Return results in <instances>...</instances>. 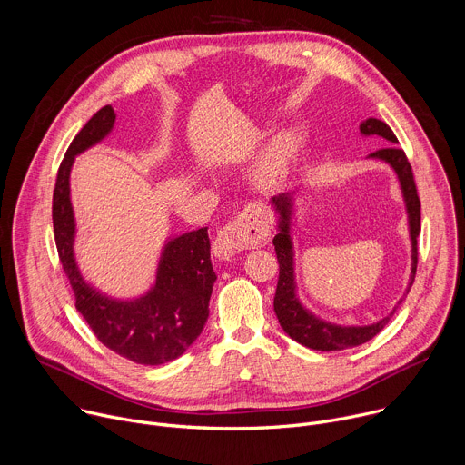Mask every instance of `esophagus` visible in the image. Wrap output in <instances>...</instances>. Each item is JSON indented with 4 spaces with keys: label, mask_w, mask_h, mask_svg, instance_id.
<instances>
[{
    "label": "esophagus",
    "mask_w": 465,
    "mask_h": 465,
    "mask_svg": "<svg viewBox=\"0 0 465 465\" xmlns=\"http://www.w3.org/2000/svg\"><path fill=\"white\" fill-rule=\"evenodd\" d=\"M270 223L266 215L253 208L242 210L232 223L223 226L213 242V252L221 259H232L248 248H261L270 242Z\"/></svg>",
    "instance_id": "esophagus-1"
}]
</instances>
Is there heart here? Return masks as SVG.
I'll return each mask as SVG.
<instances>
[{"instance_id":"heart-1","label":"heart","mask_w":465,"mask_h":465,"mask_svg":"<svg viewBox=\"0 0 465 465\" xmlns=\"http://www.w3.org/2000/svg\"><path fill=\"white\" fill-rule=\"evenodd\" d=\"M295 159V142L279 138L255 170V179L262 188H279L290 175Z\"/></svg>"}]
</instances>
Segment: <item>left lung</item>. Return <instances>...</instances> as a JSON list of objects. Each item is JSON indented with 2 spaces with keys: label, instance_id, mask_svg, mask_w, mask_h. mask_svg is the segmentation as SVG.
<instances>
[{
  "label": "left lung",
  "instance_id": "8db88e82",
  "mask_svg": "<svg viewBox=\"0 0 465 465\" xmlns=\"http://www.w3.org/2000/svg\"><path fill=\"white\" fill-rule=\"evenodd\" d=\"M360 131L365 136L380 134L385 140H389L391 143L398 142L392 129L378 118L363 120L360 124ZM371 157H376V159H381V161L389 163L396 170L398 179L401 183V190H403V197H405L407 212H409L411 239H412V272H411V281H409V286H407V293H409V290L414 282V275H416V266H418V241L416 239H418L420 230H421V224H420V219H421L420 208H421V204H420V197H418V190H416V183H414V173H412V168L409 164L405 151L398 145L381 147V149L374 151ZM272 203L275 204V208L281 213L279 233L273 237V246H275L277 262H279V279H277V290H275V297H273V311H275V316H277L279 325L282 327V331L292 340H295L297 343H301L308 349L327 351V352L367 343L376 334H380L383 331V327L391 322V318L396 312L398 306L391 312V316L383 318L381 322H378L374 325H369V327H338V325H331V323H325V322L311 316L299 304V301L295 299V293H293L295 286H293L292 241H290V235H288L290 197L288 195L273 197ZM403 299H400V302Z\"/></svg>",
  "mask_w": 465,
  "mask_h": 465
}]
</instances>
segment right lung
I'll use <instances>...</instances> for the list:
<instances>
[{"mask_svg": "<svg viewBox=\"0 0 465 465\" xmlns=\"http://www.w3.org/2000/svg\"><path fill=\"white\" fill-rule=\"evenodd\" d=\"M114 116L111 105L96 111L65 151L53 193L54 241L78 312L96 340L129 361L163 365L184 354L208 320V302L217 279L210 261L208 228L170 241L161 259L157 282L147 295L133 302L107 299L82 279L73 257L74 217L69 172L78 153L111 131Z\"/></svg>", "mask_w": 465, "mask_h": 465, "instance_id": "right-lung-1", "label": "right lung"}]
</instances>
